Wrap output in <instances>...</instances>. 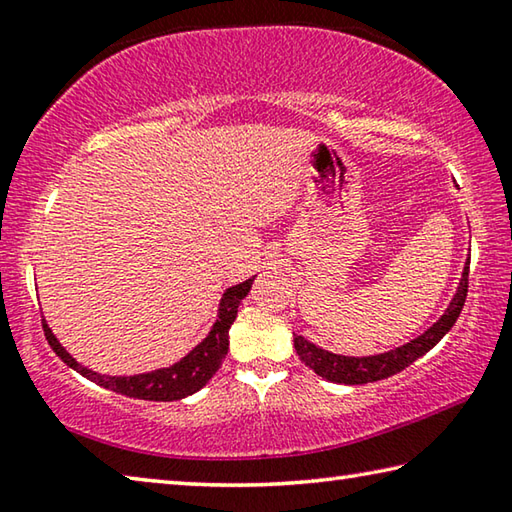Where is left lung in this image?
Wrapping results in <instances>:
<instances>
[{
    "mask_svg": "<svg viewBox=\"0 0 512 512\" xmlns=\"http://www.w3.org/2000/svg\"><path fill=\"white\" fill-rule=\"evenodd\" d=\"M467 282H470V262H467L461 284L454 300L449 302L447 311L436 325L429 327L427 332L411 343L402 345V348L377 354V357H341V354H332L327 350L316 348L314 343H309L305 336L293 334V348L298 350V357L305 361V366L316 372L327 381L334 384H370V381H379L386 377H393L397 372L409 368L415 359H420L422 354H427L433 345H436L443 336L454 327V323L461 316L465 298H467Z\"/></svg>",
    "mask_w": 512,
    "mask_h": 512,
    "instance_id": "1",
    "label": "left lung"
}]
</instances>
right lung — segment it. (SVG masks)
Returning a JSON list of instances; mask_svg holds the SVG:
<instances>
[{
  "mask_svg": "<svg viewBox=\"0 0 512 512\" xmlns=\"http://www.w3.org/2000/svg\"><path fill=\"white\" fill-rule=\"evenodd\" d=\"M250 287H253V280H246L223 293L219 320L214 323L210 336H207L201 345H196V348L189 352L183 361H178L176 366L171 368L146 372V375H135V377L99 375V372L85 368L69 357L63 345L56 341V336L51 334V329L47 327L45 320H42V329H45V336L51 345V350H54L69 368L81 372L83 377H88L90 381H94V384L110 388V391L121 393L126 397H137V400H151V402L183 400V397L196 393L198 388H203L207 381L212 379L214 372L221 368V361L225 359V354H228L230 327L237 318L239 302L248 296Z\"/></svg>",
  "mask_w": 512,
  "mask_h": 512,
  "instance_id": "1",
  "label": "right lung"
}]
</instances>
